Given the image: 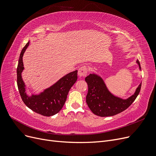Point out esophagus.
<instances>
[{
  "label": "esophagus",
  "instance_id": "1",
  "mask_svg": "<svg viewBox=\"0 0 156 156\" xmlns=\"http://www.w3.org/2000/svg\"><path fill=\"white\" fill-rule=\"evenodd\" d=\"M88 73V67L87 66H82L78 70V75L80 77H84L87 76Z\"/></svg>",
  "mask_w": 156,
  "mask_h": 156
}]
</instances>
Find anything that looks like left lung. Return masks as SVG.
Wrapping results in <instances>:
<instances>
[{"mask_svg": "<svg viewBox=\"0 0 156 156\" xmlns=\"http://www.w3.org/2000/svg\"><path fill=\"white\" fill-rule=\"evenodd\" d=\"M136 62L140 65L137 60ZM88 90L86 101L90 109L94 115L102 117L116 115L128 108L139 95L141 83L136 88L133 95L126 100L115 96L108 90L104 81L96 74H90L85 77Z\"/></svg>", "mask_w": 156, "mask_h": 156, "instance_id": "1", "label": "left lung"}]
</instances>
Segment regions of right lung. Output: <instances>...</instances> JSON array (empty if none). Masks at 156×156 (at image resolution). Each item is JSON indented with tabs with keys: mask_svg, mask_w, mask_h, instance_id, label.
I'll list each match as a JSON object with an SVG mask.
<instances>
[{
	"mask_svg": "<svg viewBox=\"0 0 156 156\" xmlns=\"http://www.w3.org/2000/svg\"><path fill=\"white\" fill-rule=\"evenodd\" d=\"M29 45V41L22 49L19 58L17 68V84L19 92L23 101L33 111L45 116L55 115L62 109L70 88L77 80V70L66 75L58 82L45 90L39 95L27 96L21 73L24 69L23 56Z\"/></svg>",
	"mask_w": 156,
	"mask_h": 156,
	"instance_id": "add662e5",
	"label": "right lung"
}]
</instances>
